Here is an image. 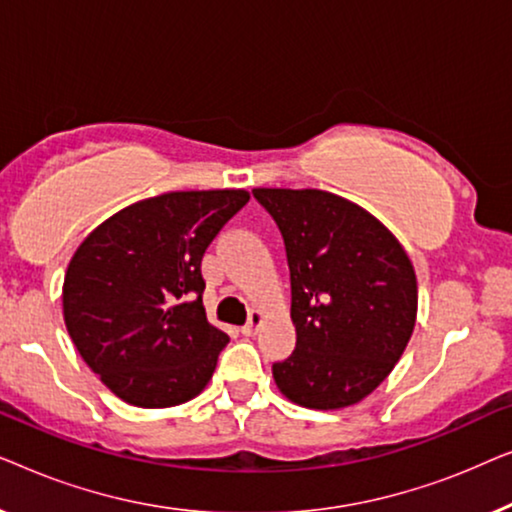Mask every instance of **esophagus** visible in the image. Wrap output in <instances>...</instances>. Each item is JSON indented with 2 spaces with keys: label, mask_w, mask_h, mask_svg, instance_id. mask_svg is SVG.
<instances>
[{
  "label": "esophagus",
  "mask_w": 512,
  "mask_h": 512,
  "mask_svg": "<svg viewBox=\"0 0 512 512\" xmlns=\"http://www.w3.org/2000/svg\"><path fill=\"white\" fill-rule=\"evenodd\" d=\"M261 324H263V312L254 310V312L249 314V321H247V324L242 326V333H244V335H254V333H256V328L261 326Z\"/></svg>",
  "instance_id": "esophagus-1"
}]
</instances>
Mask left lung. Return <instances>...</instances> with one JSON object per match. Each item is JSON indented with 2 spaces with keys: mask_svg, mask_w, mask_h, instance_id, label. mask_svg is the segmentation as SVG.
<instances>
[{
  "mask_svg": "<svg viewBox=\"0 0 512 512\" xmlns=\"http://www.w3.org/2000/svg\"><path fill=\"white\" fill-rule=\"evenodd\" d=\"M284 237L296 349L272 363L289 401L359 403L387 380L417 319V277L401 242L335 193L254 188Z\"/></svg>",
  "mask_w": 512,
  "mask_h": 512,
  "instance_id": "obj_1",
  "label": "left lung"
}]
</instances>
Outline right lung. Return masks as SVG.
Returning a JSON list of instances; mask_svg holds the SVG:
<instances>
[{"instance_id": "1", "label": "right lung", "mask_w": 512, "mask_h": 512, "mask_svg": "<svg viewBox=\"0 0 512 512\" xmlns=\"http://www.w3.org/2000/svg\"><path fill=\"white\" fill-rule=\"evenodd\" d=\"M247 191L163 193L97 226L69 261L62 310L76 349L125 403L198 396L228 335L207 321L202 254Z\"/></svg>"}]
</instances>
